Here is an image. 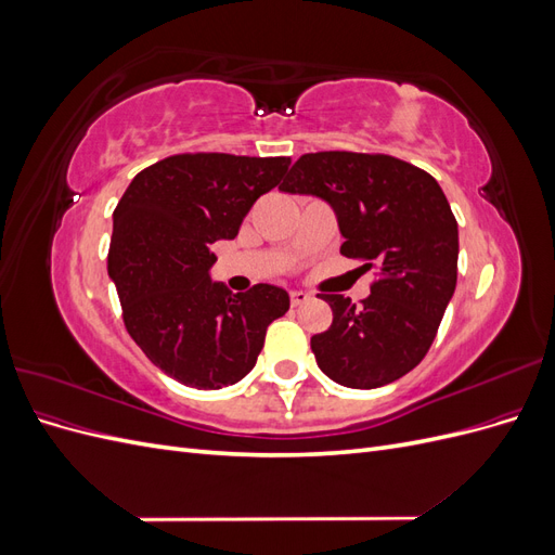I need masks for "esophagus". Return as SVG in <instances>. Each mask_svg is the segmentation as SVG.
Returning <instances> with one entry per match:
<instances>
[{
    "instance_id": "1",
    "label": "esophagus",
    "mask_w": 555,
    "mask_h": 555,
    "mask_svg": "<svg viewBox=\"0 0 555 555\" xmlns=\"http://www.w3.org/2000/svg\"><path fill=\"white\" fill-rule=\"evenodd\" d=\"M289 300H292L294 308L296 306H304V304H308V300H310V294L300 292V289H294V292H289Z\"/></svg>"
}]
</instances>
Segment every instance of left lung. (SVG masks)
I'll return each mask as SVG.
<instances>
[{"mask_svg":"<svg viewBox=\"0 0 555 555\" xmlns=\"http://www.w3.org/2000/svg\"><path fill=\"white\" fill-rule=\"evenodd\" d=\"M282 192L324 198L340 255L379 268L361 306L322 294L328 331L312 335L317 365L349 389H377L422 363L456 289L459 224L430 173L391 155L331 150L300 157Z\"/></svg>","mask_w":555,"mask_h":555,"instance_id":"8db88e82","label":"left lung"}]
</instances>
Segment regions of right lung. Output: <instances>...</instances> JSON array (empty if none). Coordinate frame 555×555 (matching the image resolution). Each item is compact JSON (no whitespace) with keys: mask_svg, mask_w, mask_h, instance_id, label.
I'll list each match as a JSON object with an SVG mask.
<instances>
[{"mask_svg":"<svg viewBox=\"0 0 555 555\" xmlns=\"http://www.w3.org/2000/svg\"><path fill=\"white\" fill-rule=\"evenodd\" d=\"M289 157L188 153L147 166L113 212L108 275L129 335L159 371L194 389L241 382L289 294L255 284L231 294L210 280V245L231 241Z\"/></svg>","mask_w":555,"mask_h":555,"instance_id":"1","label":"right lung"}]
</instances>
